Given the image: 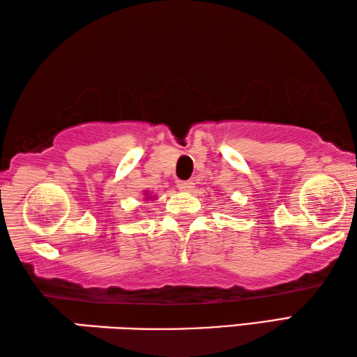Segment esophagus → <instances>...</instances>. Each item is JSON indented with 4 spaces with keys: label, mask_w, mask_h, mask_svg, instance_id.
Segmentation results:
<instances>
[{
    "label": "esophagus",
    "mask_w": 357,
    "mask_h": 357,
    "mask_svg": "<svg viewBox=\"0 0 357 357\" xmlns=\"http://www.w3.org/2000/svg\"><path fill=\"white\" fill-rule=\"evenodd\" d=\"M177 186L180 191H191L192 188H195V183H192L191 180H186V182H183V180H178Z\"/></svg>",
    "instance_id": "obj_1"
}]
</instances>
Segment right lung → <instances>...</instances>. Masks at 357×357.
Wrapping results in <instances>:
<instances>
[{"label": "right lung", "mask_w": 357, "mask_h": 357, "mask_svg": "<svg viewBox=\"0 0 357 357\" xmlns=\"http://www.w3.org/2000/svg\"><path fill=\"white\" fill-rule=\"evenodd\" d=\"M149 197H152V196H149ZM149 197H146V199H149Z\"/></svg>", "instance_id": "obj_1"}]
</instances>
